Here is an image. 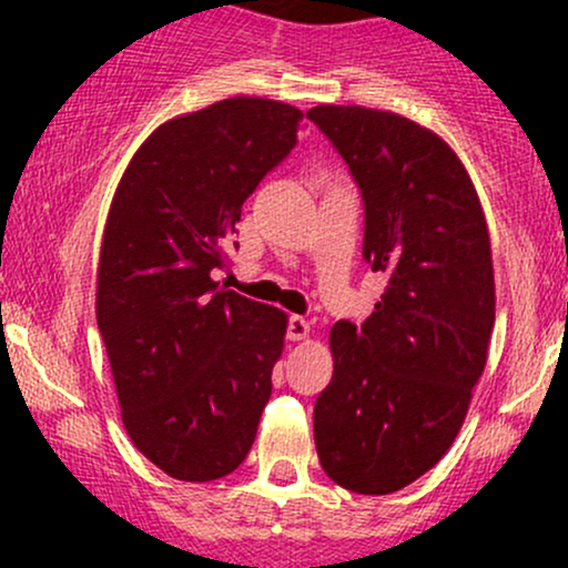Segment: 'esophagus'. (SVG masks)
<instances>
[{"mask_svg": "<svg viewBox=\"0 0 568 568\" xmlns=\"http://www.w3.org/2000/svg\"><path fill=\"white\" fill-rule=\"evenodd\" d=\"M310 336V321L304 317L291 315L288 317V342H302V338Z\"/></svg>", "mask_w": 568, "mask_h": 568, "instance_id": "34e87169", "label": "esophagus"}]
</instances>
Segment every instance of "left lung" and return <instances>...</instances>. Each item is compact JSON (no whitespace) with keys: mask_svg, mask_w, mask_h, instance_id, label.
I'll use <instances>...</instances> for the list:
<instances>
[{"mask_svg":"<svg viewBox=\"0 0 568 568\" xmlns=\"http://www.w3.org/2000/svg\"><path fill=\"white\" fill-rule=\"evenodd\" d=\"M363 197V258L387 280L361 325L331 328L334 376L315 400L325 475L393 494L440 462L470 408L494 331V264L465 165L433 130L393 112H306Z\"/></svg>","mask_w":568,"mask_h":568,"instance_id":"8db88e82","label":"left lung"}]
</instances>
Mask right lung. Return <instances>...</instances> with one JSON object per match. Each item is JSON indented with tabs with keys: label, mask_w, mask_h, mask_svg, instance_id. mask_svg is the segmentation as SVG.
<instances>
[{
	"label": "right lung",
	"mask_w": 568,
	"mask_h": 568,
	"mask_svg": "<svg viewBox=\"0 0 568 568\" xmlns=\"http://www.w3.org/2000/svg\"><path fill=\"white\" fill-rule=\"evenodd\" d=\"M302 112L226 98L165 122L116 186L95 317L122 425L171 478L237 470L256 440L285 338L277 306L219 288L243 202L291 154Z\"/></svg>",
	"instance_id": "1"
}]
</instances>
